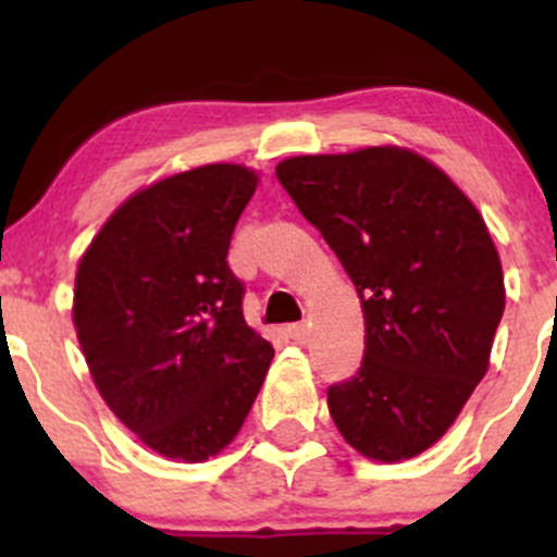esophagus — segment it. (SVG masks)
Masks as SVG:
<instances>
[{"mask_svg": "<svg viewBox=\"0 0 557 557\" xmlns=\"http://www.w3.org/2000/svg\"><path fill=\"white\" fill-rule=\"evenodd\" d=\"M287 337H290V341H296V343H306V341H309V324H306V322L290 324V327H287Z\"/></svg>", "mask_w": 557, "mask_h": 557, "instance_id": "34e87169", "label": "esophagus"}]
</instances>
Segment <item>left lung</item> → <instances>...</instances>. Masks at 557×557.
I'll list each match as a JSON object with an SVG mask.
<instances>
[{
  "label": "left lung",
  "instance_id": "8db88e82",
  "mask_svg": "<svg viewBox=\"0 0 557 557\" xmlns=\"http://www.w3.org/2000/svg\"><path fill=\"white\" fill-rule=\"evenodd\" d=\"M277 181L359 290L367 341L327 389L345 443L374 461L424 453L490 367L505 309L503 267L474 203L398 146L293 157Z\"/></svg>",
  "mask_w": 557,
  "mask_h": 557
}]
</instances>
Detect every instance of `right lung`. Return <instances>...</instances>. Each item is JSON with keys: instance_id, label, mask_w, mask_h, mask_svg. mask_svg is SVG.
Returning <instances> with one entry per match:
<instances>
[{"instance_id": "right-lung-1", "label": "right lung", "mask_w": 557, "mask_h": 557, "mask_svg": "<svg viewBox=\"0 0 557 557\" xmlns=\"http://www.w3.org/2000/svg\"><path fill=\"white\" fill-rule=\"evenodd\" d=\"M257 172L207 164L138 190L83 253L73 322L96 389L140 443L207 461L257 400L272 343L243 319L230 238Z\"/></svg>"}]
</instances>
